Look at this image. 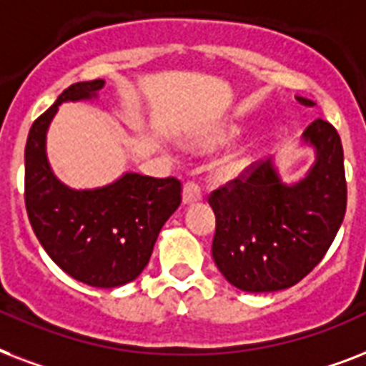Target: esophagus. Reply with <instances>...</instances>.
<instances>
[{"instance_id":"34e87169","label":"esophagus","mask_w":366,"mask_h":366,"mask_svg":"<svg viewBox=\"0 0 366 366\" xmlns=\"http://www.w3.org/2000/svg\"><path fill=\"white\" fill-rule=\"evenodd\" d=\"M202 200V189L198 185L197 181H187L185 187H183V202L192 204Z\"/></svg>"}]
</instances>
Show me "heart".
Here are the masks:
<instances>
[{"mask_svg": "<svg viewBox=\"0 0 366 366\" xmlns=\"http://www.w3.org/2000/svg\"><path fill=\"white\" fill-rule=\"evenodd\" d=\"M217 141H222V139H214L212 143H217ZM237 168H239V162H237L234 158H231V160H225V162L219 166V172H222L223 175H231Z\"/></svg>", "mask_w": 366, "mask_h": 366, "instance_id": "obj_1", "label": "heart"}]
</instances>
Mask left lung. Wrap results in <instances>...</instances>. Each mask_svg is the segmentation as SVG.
Here are the masks:
<instances>
[{
    "instance_id": "left-lung-1",
    "label": "left lung",
    "mask_w": 366,
    "mask_h": 366,
    "mask_svg": "<svg viewBox=\"0 0 366 366\" xmlns=\"http://www.w3.org/2000/svg\"><path fill=\"white\" fill-rule=\"evenodd\" d=\"M302 139L317 152L302 181L282 183L267 160L248 166L208 197L215 214L212 256L240 290L277 292L300 282L325 257L344 222L347 185L338 132L317 118Z\"/></svg>"
}]
</instances>
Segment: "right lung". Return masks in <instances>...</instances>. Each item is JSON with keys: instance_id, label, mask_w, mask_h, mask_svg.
<instances>
[{"instance_id": "obj_1", "label": "right lung", "mask_w": 366, "mask_h": 366, "mask_svg": "<svg viewBox=\"0 0 366 366\" xmlns=\"http://www.w3.org/2000/svg\"><path fill=\"white\" fill-rule=\"evenodd\" d=\"M103 86L72 84L34 122L24 149V202L39 244L64 273L116 288L147 267L160 229L181 204V181L126 174L107 187L76 191L53 175L45 135L59 104L97 97Z\"/></svg>"}]
</instances>
